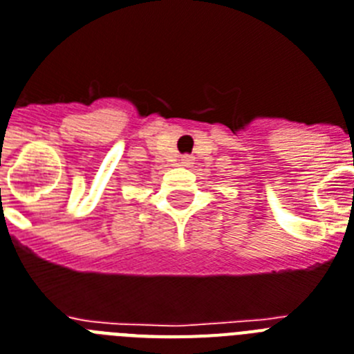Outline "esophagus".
Here are the masks:
<instances>
[{"label": "esophagus", "mask_w": 354, "mask_h": 354, "mask_svg": "<svg viewBox=\"0 0 354 354\" xmlns=\"http://www.w3.org/2000/svg\"><path fill=\"white\" fill-rule=\"evenodd\" d=\"M192 160H191V156H185V158H183V163H191Z\"/></svg>", "instance_id": "esophagus-1"}]
</instances>
